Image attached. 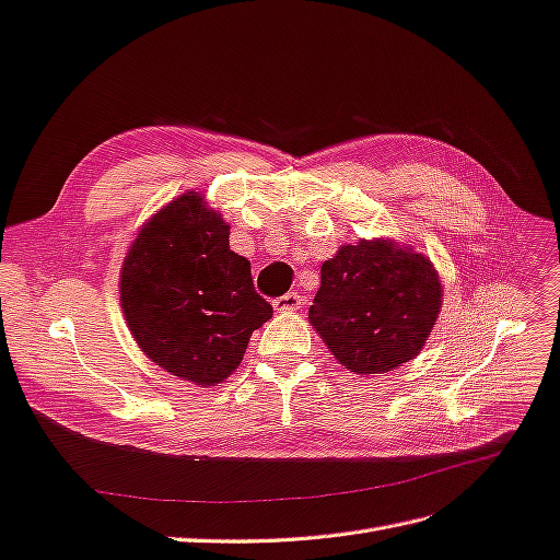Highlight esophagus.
I'll return each mask as SVG.
<instances>
[{
	"label": "esophagus",
	"mask_w": 560,
	"mask_h": 560,
	"mask_svg": "<svg viewBox=\"0 0 560 560\" xmlns=\"http://www.w3.org/2000/svg\"><path fill=\"white\" fill-rule=\"evenodd\" d=\"M300 307V295L298 293H285L275 300L277 312H295Z\"/></svg>",
	"instance_id": "1"
}]
</instances>
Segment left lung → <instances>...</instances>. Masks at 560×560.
<instances>
[{
  "mask_svg": "<svg viewBox=\"0 0 560 560\" xmlns=\"http://www.w3.org/2000/svg\"><path fill=\"white\" fill-rule=\"evenodd\" d=\"M443 305L427 255L394 238H361L322 265L310 324L354 375L389 373L424 349Z\"/></svg>",
  "mask_w": 560,
  "mask_h": 560,
  "instance_id": "obj_1",
  "label": "left lung"
}]
</instances>
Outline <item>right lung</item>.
Returning <instances> with one entry per match:
<instances>
[{"label": "right lung", "instance_id": "add662e5", "mask_svg": "<svg viewBox=\"0 0 560 560\" xmlns=\"http://www.w3.org/2000/svg\"><path fill=\"white\" fill-rule=\"evenodd\" d=\"M124 322L166 373L215 387L242 363L271 305L250 262L230 248V225L199 191L168 201L142 225L119 271Z\"/></svg>", "mask_w": 560, "mask_h": 560}]
</instances>
